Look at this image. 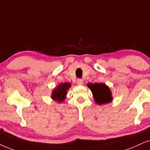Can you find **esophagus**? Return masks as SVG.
Listing matches in <instances>:
<instances>
[{
    "label": "esophagus",
    "mask_w": 150,
    "mask_h": 150,
    "mask_svg": "<svg viewBox=\"0 0 150 150\" xmlns=\"http://www.w3.org/2000/svg\"><path fill=\"white\" fill-rule=\"evenodd\" d=\"M83 83H84V81H83V79H78L77 80V85H79V86H81V85H83Z\"/></svg>",
    "instance_id": "obj_1"
}]
</instances>
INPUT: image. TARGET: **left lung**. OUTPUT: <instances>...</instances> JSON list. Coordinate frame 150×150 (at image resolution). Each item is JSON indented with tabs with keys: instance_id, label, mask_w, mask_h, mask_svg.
<instances>
[{
	"instance_id": "obj_1",
	"label": "left lung",
	"mask_w": 150,
	"mask_h": 150,
	"mask_svg": "<svg viewBox=\"0 0 150 150\" xmlns=\"http://www.w3.org/2000/svg\"><path fill=\"white\" fill-rule=\"evenodd\" d=\"M87 86L91 91L95 102L98 105H102L109 103L113 100L111 90L105 83H88Z\"/></svg>"
}]
</instances>
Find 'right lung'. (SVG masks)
I'll list each match as a JSON object with an SVG mask.
<instances>
[{
	"label": "right lung",
	"mask_w": 150,
	"mask_h": 150,
	"mask_svg": "<svg viewBox=\"0 0 150 150\" xmlns=\"http://www.w3.org/2000/svg\"><path fill=\"white\" fill-rule=\"evenodd\" d=\"M71 87V83L64 82L60 83L57 86L52 90V94H51V98L54 101L58 102L59 103L64 102L66 99V95H67V91Z\"/></svg>",
	"instance_id": "obj_1"
}]
</instances>
